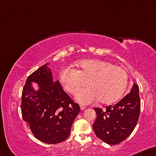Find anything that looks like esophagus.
I'll return each mask as SVG.
<instances>
[{
  "label": "esophagus",
  "instance_id": "1",
  "mask_svg": "<svg viewBox=\"0 0 156 156\" xmlns=\"http://www.w3.org/2000/svg\"><path fill=\"white\" fill-rule=\"evenodd\" d=\"M80 109H81V110H84L86 109V107L83 105H80Z\"/></svg>",
  "mask_w": 156,
  "mask_h": 156
}]
</instances>
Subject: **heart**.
Segmentation results:
<instances>
[{
  "mask_svg": "<svg viewBox=\"0 0 156 156\" xmlns=\"http://www.w3.org/2000/svg\"><path fill=\"white\" fill-rule=\"evenodd\" d=\"M80 70L72 67L63 68L59 77L64 89L75 94L81 87H90L79 92V102L89 104L99 99L103 103L116 101L127 86L126 71L110 62L99 59L83 60L78 64Z\"/></svg>",
  "mask_w": 156,
  "mask_h": 156,
  "instance_id": "heart-1",
  "label": "heart"
}]
</instances>
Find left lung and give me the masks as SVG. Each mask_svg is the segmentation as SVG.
Returning a JSON list of instances; mask_svg holds the SVG:
<instances>
[{"mask_svg": "<svg viewBox=\"0 0 156 156\" xmlns=\"http://www.w3.org/2000/svg\"><path fill=\"white\" fill-rule=\"evenodd\" d=\"M94 110L97 119L92 126L97 137L109 144L121 143L137 124L140 110L138 86L133 82L129 93L115 105Z\"/></svg>", "mask_w": 156, "mask_h": 156, "instance_id": "8db88e82", "label": "left lung"}]
</instances>
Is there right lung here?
<instances>
[{
	"label": "right lung",
	"instance_id": "obj_1",
	"mask_svg": "<svg viewBox=\"0 0 156 156\" xmlns=\"http://www.w3.org/2000/svg\"><path fill=\"white\" fill-rule=\"evenodd\" d=\"M48 63L30 75L22 93V115L38 140L47 144L65 140L80 112L77 103L63 90L59 81H53ZM32 83L39 88L35 90Z\"/></svg>",
	"mask_w": 156,
	"mask_h": 156
}]
</instances>
